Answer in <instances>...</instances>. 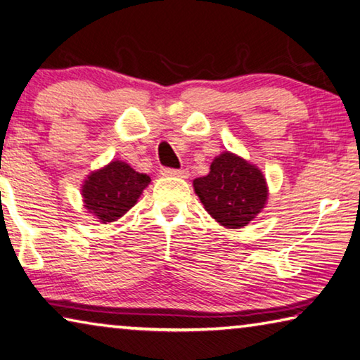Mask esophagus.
I'll use <instances>...</instances> for the list:
<instances>
[{
    "label": "esophagus",
    "mask_w": 360,
    "mask_h": 360,
    "mask_svg": "<svg viewBox=\"0 0 360 360\" xmlns=\"http://www.w3.org/2000/svg\"><path fill=\"white\" fill-rule=\"evenodd\" d=\"M161 175H164V176H179V179H188V176H190V172H188L186 169L162 167L161 169Z\"/></svg>",
    "instance_id": "34e87169"
}]
</instances>
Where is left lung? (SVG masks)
<instances>
[{
	"label": "left lung",
	"instance_id": "obj_1",
	"mask_svg": "<svg viewBox=\"0 0 360 360\" xmlns=\"http://www.w3.org/2000/svg\"><path fill=\"white\" fill-rule=\"evenodd\" d=\"M193 186L212 219L231 229L249 225L268 201L262 170L229 151L217 156L210 172L194 179Z\"/></svg>",
	"mask_w": 360,
	"mask_h": 360
}]
</instances>
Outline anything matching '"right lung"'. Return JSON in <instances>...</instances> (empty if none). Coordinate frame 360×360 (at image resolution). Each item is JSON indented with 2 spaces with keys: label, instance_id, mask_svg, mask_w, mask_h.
<instances>
[{
  "label": "right lung",
  "instance_id": "right-lung-1",
  "mask_svg": "<svg viewBox=\"0 0 360 360\" xmlns=\"http://www.w3.org/2000/svg\"><path fill=\"white\" fill-rule=\"evenodd\" d=\"M150 181L148 175L140 174L129 164L116 159L87 175L81 190L84 207L96 215L98 221H116L134 207Z\"/></svg>",
  "mask_w": 360,
  "mask_h": 360
}]
</instances>
